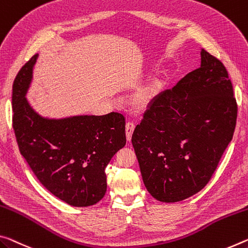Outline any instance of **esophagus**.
I'll return each instance as SVG.
<instances>
[{"mask_svg": "<svg viewBox=\"0 0 248 248\" xmlns=\"http://www.w3.org/2000/svg\"><path fill=\"white\" fill-rule=\"evenodd\" d=\"M135 127H136V124H133L132 121H128V123L125 124V137H127L128 141L131 140V137H132L133 130H135Z\"/></svg>", "mask_w": 248, "mask_h": 248, "instance_id": "34e87169", "label": "esophagus"}]
</instances>
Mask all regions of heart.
<instances>
[{
  "mask_svg": "<svg viewBox=\"0 0 248 248\" xmlns=\"http://www.w3.org/2000/svg\"><path fill=\"white\" fill-rule=\"evenodd\" d=\"M147 96H148V95H145V93H144V95L141 96V97H140V101H144V99H145V98H147Z\"/></svg>",
  "mask_w": 248,
  "mask_h": 248,
  "instance_id": "1",
  "label": "heart"
}]
</instances>
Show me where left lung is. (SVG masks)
I'll return each mask as SVG.
<instances>
[{"mask_svg":"<svg viewBox=\"0 0 248 248\" xmlns=\"http://www.w3.org/2000/svg\"><path fill=\"white\" fill-rule=\"evenodd\" d=\"M237 103L223 62L205 49L201 67L151 101L132 135L144 186L174 203L209 183L233 138Z\"/></svg>","mask_w":248,"mask_h":248,"instance_id":"obj_1","label":"left lung"}]
</instances>
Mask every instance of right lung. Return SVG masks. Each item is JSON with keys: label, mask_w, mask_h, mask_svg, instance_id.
<instances>
[{"label": "right lung", "mask_w": 248, "mask_h": 248, "mask_svg": "<svg viewBox=\"0 0 248 248\" xmlns=\"http://www.w3.org/2000/svg\"><path fill=\"white\" fill-rule=\"evenodd\" d=\"M37 54L13 82V129L18 150L39 182L73 206L99 202L107 190L105 169L124 147V117L78 116L62 120L39 117L25 99Z\"/></svg>", "instance_id": "1"}]
</instances>
